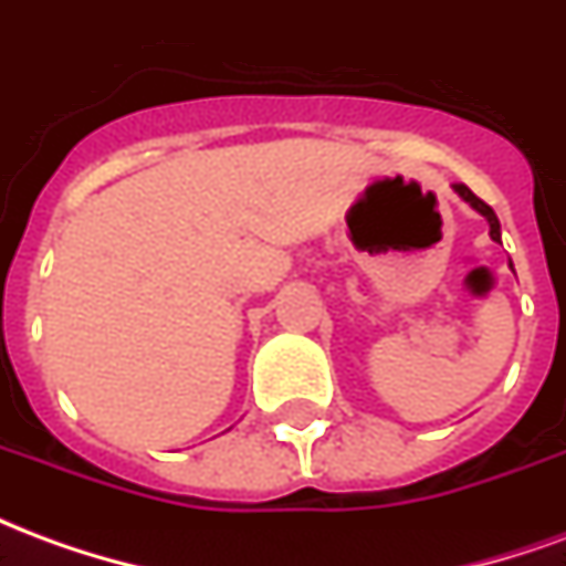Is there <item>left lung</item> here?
<instances>
[{
  "label": "left lung",
  "instance_id": "1",
  "mask_svg": "<svg viewBox=\"0 0 566 566\" xmlns=\"http://www.w3.org/2000/svg\"><path fill=\"white\" fill-rule=\"evenodd\" d=\"M454 190H458V193H461V199H467V202H470V206H473L479 214H485L488 223H491V239H494V242H500V221H497V214H494V209L488 206L485 199L475 197L473 190H470L467 185H454Z\"/></svg>",
  "mask_w": 566,
  "mask_h": 566
}]
</instances>
